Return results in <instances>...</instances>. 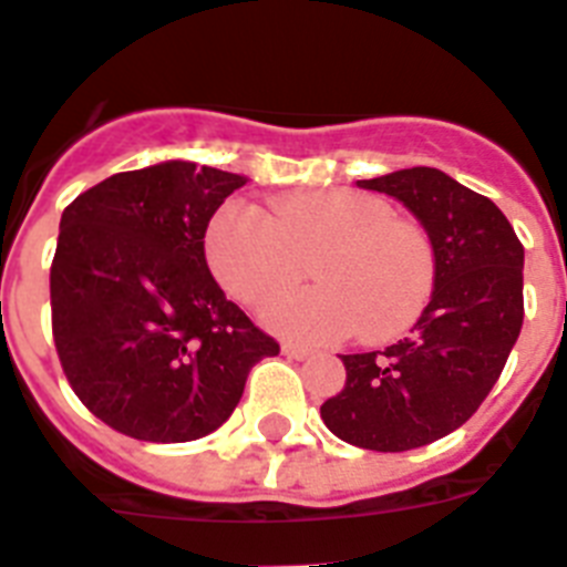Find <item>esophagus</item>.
Segmentation results:
<instances>
[{
	"label": "esophagus",
	"instance_id": "esophagus-1",
	"mask_svg": "<svg viewBox=\"0 0 567 567\" xmlns=\"http://www.w3.org/2000/svg\"><path fill=\"white\" fill-rule=\"evenodd\" d=\"M280 350H284V355L287 358H295V361H303V358L312 355V350H307V347H301V343H284Z\"/></svg>",
	"mask_w": 567,
	"mask_h": 567
}]
</instances>
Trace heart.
I'll use <instances>...</instances> for the list:
<instances>
[{"instance_id":"1","label":"heart","mask_w":567,"mask_h":567,"mask_svg":"<svg viewBox=\"0 0 567 567\" xmlns=\"http://www.w3.org/2000/svg\"><path fill=\"white\" fill-rule=\"evenodd\" d=\"M206 258L220 287L258 303L309 272L318 287L266 307L280 336L327 343L358 330L364 341L408 332L435 289V249L413 220L393 217L379 195L318 188L272 200L269 215L229 200L206 229Z\"/></svg>"}]
</instances>
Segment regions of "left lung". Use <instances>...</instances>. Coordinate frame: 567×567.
Segmentation results:
<instances>
[{"label": "left lung", "mask_w": 567, "mask_h": 567, "mask_svg": "<svg viewBox=\"0 0 567 567\" xmlns=\"http://www.w3.org/2000/svg\"><path fill=\"white\" fill-rule=\"evenodd\" d=\"M358 186L422 220L435 289L410 338L341 355L347 384L323 401L321 419L347 444L401 453L462 427L499 381L525 318V246L496 203L439 168H401Z\"/></svg>", "instance_id": "left-lung-1"}]
</instances>
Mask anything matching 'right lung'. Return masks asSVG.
Listing matches in <instances>:
<instances>
[{"label": "right lung", "instance_id": "obj_1", "mask_svg": "<svg viewBox=\"0 0 567 567\" xmlns=\"http://www.w3.org/2000/svg\"><path fill=\"white\" fill-rule=\"evenodd\" d=\"M246 177L168 159L111 174L65 206L51 264V330L68 384L140 442H195L280 347L226 301L203 237Z\"/></svg>", "mask_w": 567, "mask_h": 567}]
</instances>
